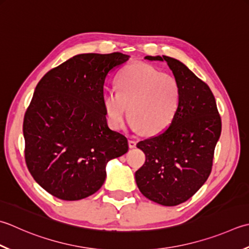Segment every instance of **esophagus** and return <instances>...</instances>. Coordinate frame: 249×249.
Returning <instances> with one entry per match:
<instances>
[{"mask_svg": "<svg viewBox=\"0 0 249 249\" xmlns=\"http://www.w3.org/2000/svg\"><path fill=\"white\" fill-rule=\"evenodd\" d=\"M136 141L135 140H133V139H129L128 140V145H129V148H135L136 147Z\"/></svg>", "mask_w": 249, "mask_h": 249, "instance_id": "esophagus-1", "label": "esophagus"}]
</instances>
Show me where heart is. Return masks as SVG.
<instances>
[{"label":"heart","mask_w":249,"mask_h":249,"mask_svg":"<svg viewBox=\"0 0 249 249\" xmlns=\"http://www.w3.org/2000/svg\"><path fill=\"white\" fill-rule=\"evenodd\" d=\"M116 91L102 97L109 124L115 129L124 124L129 108V125L145 135H158L176 119L181 104V86L176 77L145 63H133L115 81Z\"/></svg>","instance_id":"obj_1"}]
</instances>
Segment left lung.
<instances>
[{
  "label": "left lung",
  "mask_w": 249,
  "mask_h": 249,
  "mask_svg": "<svg viewBox=\"0 0 249 249\" xmlns=\"http://www.w3.org/2000/svg\"><path fill=\"white\" fill-rule=\"evenodd\" d=\"M145 59L166 61L182 95L173 124L137 143L145 162L135 178L145 197L160 205L176 206L193 196L211 175L221 118L211 89L182 62L167 56Z\"/></svg>",
  "instance_id": "1"
}]
</instances>
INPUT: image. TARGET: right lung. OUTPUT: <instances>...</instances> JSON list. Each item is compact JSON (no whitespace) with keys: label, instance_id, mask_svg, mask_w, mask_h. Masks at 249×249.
<instances>
[{"label":"right lung","instance_id":"obj_1","mask_svg":"<svg viewBox=\"0 0 249 249\" xmlns=\"http://www.w3.org/2000/svg\"><path fill=\"white\" fill-rule=\"evenodd\" d=\"M122 53H81L37 83L23 118L24 160L52 196L77 201L98 191L106 165L128 151L108 127L102 97L107 75L128 60Z\"/></svg>","mask_w":249,"mask_h":249}]
</instances>
